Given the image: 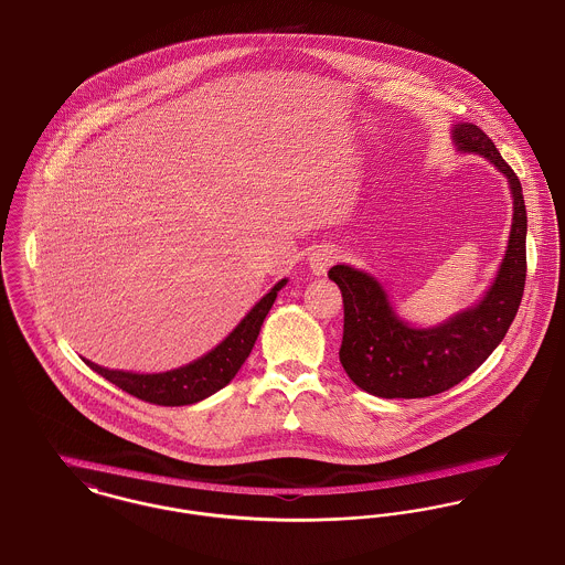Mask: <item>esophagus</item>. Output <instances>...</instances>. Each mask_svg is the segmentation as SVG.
Listing matches in <instances>:
<instances>
[{
  "label": "esophagus",
  "mask_w": 565,
  "mask_h": 565,
  "mask_svg": "<svg viewBox=\"0 0 565 565\" xmlns=\"http://www.w3.org/2000/svg\"><path fill=\"white\" fill-rule=\"evenodd\" d=\"M338 258H340L338 249H333V247H329V245H322V247H318V249L311 252V256H309V268H311L313 275H324V273L329 270V266L335 264Z\"/></svg>",
  "instance_id": "obj_1"
}]
</instances>
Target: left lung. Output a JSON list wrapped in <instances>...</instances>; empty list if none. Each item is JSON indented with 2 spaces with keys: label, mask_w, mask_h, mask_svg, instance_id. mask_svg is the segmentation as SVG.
<instances>
[{
  "label": "left lung",
  "mask_w": 565,
  "mask_h": 565,
  "mask_svg": "<svg viewBox=\"0 0 565 565\" xmlns=\"http://www.w3.org/2000/svg\"><path fill=\"white\" fill-rule=\"evenodd\" d=\"M451 135L458 150L486 157L510 182L514 218L508 252L486 297L433 329H413L399 320L372 275L347 264L329 270L344 297L340 361L356 387L379 397H428L465 381L501 344L522 301L526 209L521 180L476 125H456Z\"/></svg>",
  "instance_id": "8db88e82"
}]
</instances>
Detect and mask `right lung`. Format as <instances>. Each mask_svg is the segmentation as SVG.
<instances>
[{"label":"right lung","mask_w":565,"mask_h":565,"mask_svg":"<svg viewBox=\"0 0 565 565\" xmlns=\"http://www.w3.org/2000/svg\"><path fill=\"white\" fill-rule=\"evenodd\" d=\"M288 279H281L270 288L268 295H264L254 309L241 320V324L218 344L213 348L209 354L202 359L170 370L163 374H132V372H120V370H107L100 367L92 361H86L87 365L114 383L116 387L127 391L130 395L159 404V406H184V404H195L218 390H223L241 370L245 359L249 356L252 348L256 344L260 335L262 322L270 307L277 299V292L286 286Z\"/></svg>","instance_id":"obj_1"}]
</instances>
